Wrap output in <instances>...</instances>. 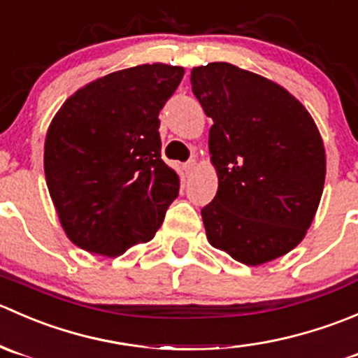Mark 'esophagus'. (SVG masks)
Returning <instances> with one entry per match:
<instances>
[{
	"mask_svg": "<svg viewBox=\"0 0 358 358\" xmlns=\"http://www.w3.org/2000/svg\"><path fill=\"white\" fill-rule=\"evenodd\" d=\"M196 168H197V162H196V161H189L185 166H183V169H185V173H187V175H189V176L192 175L194 171H196Z\"/></svg>",
	"mask_w": 358,
	"mask_h": 358,
	"instance_id": "1",
	"label": "esophagus"
}]
</instances>
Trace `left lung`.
<instances>
[{"label": "left lung", "mask_w": 358, "mask_h": 358, "mask_svg": "<svg viewBox=\"0 0 358 358\" xmlns=\"http://www.w3.org/2000/svg\"><path fill=\"white\" fill-rule=\"evenodd\" d=\"M206 115L215 199L201 211L213 248L258 266L305 239L322 197L326 149L301 102L272 79L227 62L190 72Z\"/></svg>", "instance_id": "8db88e82"}]
</instances>
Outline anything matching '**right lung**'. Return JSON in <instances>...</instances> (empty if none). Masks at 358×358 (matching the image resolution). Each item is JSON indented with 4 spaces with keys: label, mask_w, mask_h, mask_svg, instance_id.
<instances>
[{
    "label": "right lung",
    "mask_w": 358,
    "mask_h": 358,
    "mask_svg": "<svg viewBox=\"0 0 358 358\" xmlns=\"http://www.w3.org/2000/svg\"><path fill=\"white\" fill-rule=\"evenodd\" d=\"M183 67L110 72L62 103L45 138V176L72 244L115 258L149 243L178 196L180 176L161 159L159 110Z\"/></svg>",
    "instance_id": "1"
}]
</instances>
